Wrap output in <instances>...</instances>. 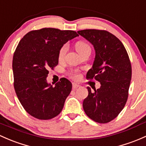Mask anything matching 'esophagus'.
I'll use <instances>...</instances> for the list:
<instances>
[{"label":"esophagus","instance_id":"34e87169","mask_svg":"<svg viewBox=\"0 0 146 146\" xmlns=\"http://www.w3.org/2000/svg\"><path fill=\"white\" fill-rule=\"evenodd\" d=\"M78 87H80V85L77 83H75V82H73V90H76V89L78 88Z\"/></svg>","mask_w":146,"mask_h":146}]
</instances>
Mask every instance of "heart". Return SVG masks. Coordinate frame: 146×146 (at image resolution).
Wrapping results in <instances>:
<instances>
[{"instance_id":"obj_1","label":"heart","mask_w":146,"mask_h":146,"mask_svg":"<svg viewBox=\"0 0 146 146\" xmlns=\"http://www.w3.org/2000/svg\"><path fill=\"white\" fill-rule=\"evenodd\" d=\"M76 49L80 54L82 52H83L84 51H85V50H91L90 46L89 45L87 42H83V41H79V42H78L76 44ZM66 51H67V45H63L60 48V50H59V59H63V57H64V55H65ZM75 77H78V75L75 74Z\"/></svg>"}]
</instances>
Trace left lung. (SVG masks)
<instances>
[{
  "label": "left lung",
  "instance_id": "obj_1",
  "mask_svg": "<svg viewBox=\"0 0 146 146\" xmlns=\"http://www.w3.org/2000/svg\"><path fill=\"white\" fill-rule=\"evenodd\" d=\"M93 45L95 58L87 79H96L100 88L88 96L82 106L86 115L99 123L115 119L125 107L131 79V66L128 54L120 40L109 32L96 29L78 31Z\"/></svg>",
  "mask_w": 146,
  "mask_h": 146
}]
</instances>
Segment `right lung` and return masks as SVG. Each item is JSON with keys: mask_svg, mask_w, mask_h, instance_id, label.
<instances>
[{"mask_svg": "<svg viewBox=\"0 0 146 146\" xmlns=\"http://www.w3.org/2000/svg\"><path fill=\"white\" fill-rule=\"evenodd\" d=\"M78 36L73 31L44 28L31 31L18 44L12 60L14 87L26 111L39 119L56 117L63 109L72 84L62 78L54 87L47 81L50 68L59 63V52Z\"/></svg>", "mask_w": 146, "mask_h": 146, "instance_id": "obj_1", "label": "right lung"}]
</instances>
